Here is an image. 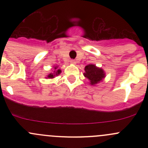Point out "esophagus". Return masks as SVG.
I'll list each match as a JSON object with an SVG mask.
<instances>
[{"label":"esophagus","instance_id":"34e87169","mask_svg":"<svg viewBox=\"0 0 148 148\" xmlns=\"http://www.w3.org/2000/svg\"><path fill=\"white\" fill-rule=\"evenodd\" d=\"M70 63H71V64H76V61L74 60V59H71V60L70 61Z\"/></svg>","mask_w":148,"mask_h":148}]
</instances>
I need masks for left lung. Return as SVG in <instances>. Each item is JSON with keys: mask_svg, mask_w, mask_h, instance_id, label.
Segmentation results:
<instances>
[{"mask_svg": "<svg viewBox=\"0 0 148 148\" xmlns=\"http://www.w3.org/2000/svg\"><path fill=\"white\" fill-rule=\"evenodd\" d=\"M84 76L89 80L91 85L95 86L102 81L105 77V73L102 69L97 67L95 64H88L84 68Z\"/></svg>", "mask_w": 148, "mask_h": 148, "instance_id": "8db88e82", "label": "left lung"}]
</instances>
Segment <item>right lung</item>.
Returning <instances> with one entry per match:
<instances>
[{"label": "right lung", "instance_id": "right-lung-1", "mask_svg": "<svg viewBox=\"0 0 148 148\" xmlns=\"http://www.w3.org/2000/svg\"><path fill=\"white\" fill-rule=\"evenodd\" d=\"M57 68H58V66H54V71H53V73H50V74L47 76L48 78H49V79L54 78L55 76H57V75H59V74H60V73L62 72V71H61L59 69H57Z\"/></svg>", "mask_w": 148, "mask_h": 148}]
</instances>
